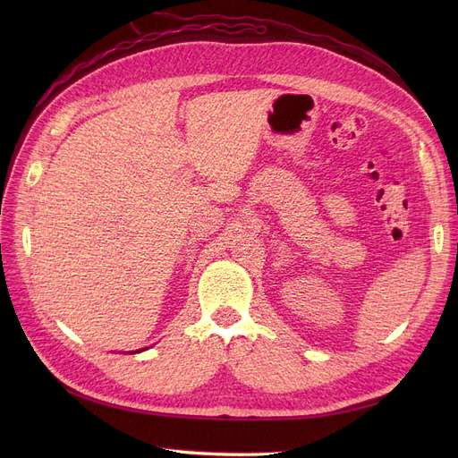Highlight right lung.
Instances as JSON below:
<instances>
[{"mask_svg":"<svg viewBox=\"0 0 458 458\" xmlns=\"http://www.w3.org/2000/svg\"><path fill=\"white\" fill-rule=\"evenodd\" d=\"M148 347H144V349H137V351H131V354H135V352H140V351H147Z\"/></svg>","mask_w":458,"mask_h":458,"instance_id":"right-lung-1","label":"right lung"}]
</instances>
